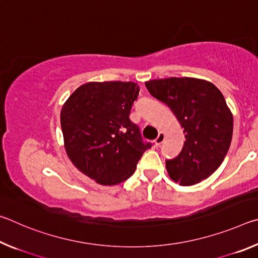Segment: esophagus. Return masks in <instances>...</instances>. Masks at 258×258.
I'll return each instance as SVG.
<instances>
[{
    "instance_id": "obj_1",
    "label": "esophagus",
    "mask_w": 258,
    "mask_h": 258,
    "mask_svg": "<svg viewBox=\"0 0 258 258\" xmlns=\"http://www.w3.org/2000/svg\"><path fill=\"white\" fill-rule=\"evenodd\" d=\"M164 140H165V133H163V132H159L158 137H157V139L155 140V145H156L157 147L160 146L161 143L164 142Z\"/></svg>"
}]
</instances>
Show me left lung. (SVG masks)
I'll return each mask as SVG.
<instances>
[{"label":"left lung","instance_id":"left-lung-1","mask_svg":"<svg viewBox=\"0 0 258 258\" xmlns=\"http://www.w3.org/2000/svg\"><path fill=\"white\" fill-rule=\"evenodd\" d=\"M146 86L184 128L181 152L166 160L169 177L194 185L211 176L228 154L233 132V116L221 91L211 82L191 77L152 80Z\"/></svg>","mask_w":258,"mask_h":258}]
</instances>
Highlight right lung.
<instances>
[{
  "instance_id": "obj_1",
  "label": "right lung",
  "mask_w": 258,
  "mask_h": 258,
  "mask_svg": "<svg viewBox=\"0 0 258 258\" xmlns=\"http://www.w3.org/2000/svg\"><path fill=\"white\" fill-rule=\"evenodd\" d=\"M139 91L133 82H90L78 87L61 109L69 159L99 184L127 180L143 152L151 148L130 119Z\"/></svg>"
}]
</instances>
